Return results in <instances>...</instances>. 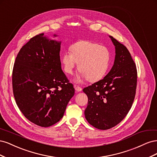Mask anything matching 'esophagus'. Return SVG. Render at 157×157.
Instances as JSON below:
<instances>
[{
  "label": "esophagus",
  "instance_id": "obj_1",
  "mask_svg": "<svg viewBox=\"0 0 157 157\" xmlns=\"http://www.w3.org/2000/svg\"><path fill=\"white\" fill-rule=\"evenodd\" d=\"M75 91L77 92H79L80 91H82V88H80L78 86H76V85H75Z\"/></svg>",
  "mask_w": 157,
  "mask_h": 157
}]
</instances>
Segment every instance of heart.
<instances>
[{"mask_svg":"<svg viewBox=\"0 0 157 157\" xmlns=\"http://www.w3.org/2000/svg\"><path fill=\"white\" fill-rule=\"evenodd\" d=\"M111 52L107 46L88 40L78 41L71 46V52L66 51L61 56L65 72L72 74L78 64L81 71L75 78L77 82L83 80L98 81L107 72L110 65Z\"/></svg>","mask_w":157,"mask_h":157,"instance_id":"1","label":"heart"}]
</instances>
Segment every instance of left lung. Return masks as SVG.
<instances>
[{"label": "left lung", "mask_w": 157, "mask_h": 157, "mask_svg": "<svg viewBox=\"0 0 157 157\" xmlns=\"http://www.w3.org/2000/svg\"><path fill=\"white\" fill-rule=\"evenodd\" d=\"M109 37L115 46L111 71L103 79L83 89L88 98L85 118L99 130L110 129L124 119L134 100L137 86L136 66L129 51Z\"/></svg>", "instance_id": "8db88e82"}]
</instances>
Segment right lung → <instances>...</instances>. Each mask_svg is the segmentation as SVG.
Returning <instances> with one entry per match:
<instances>
[{
	"instance_id": "add662e5",
	"label": "right lung",
	"mask_w": 157,
	"mask_h": 157,
	"mask_svg": "<svg viewBox=\"0 0 157 157\" xmlns=\"http://www.w3.org/2000/svg\"><path fill=\"white\" fill-rule=\"evenodd\" d=\"M60 48L61 41L41 33L22 47L13 65L17 105L28 120L42 127L59 121L75 94L73 84L61 70Z\"/></svg>"
}]
</instances>
